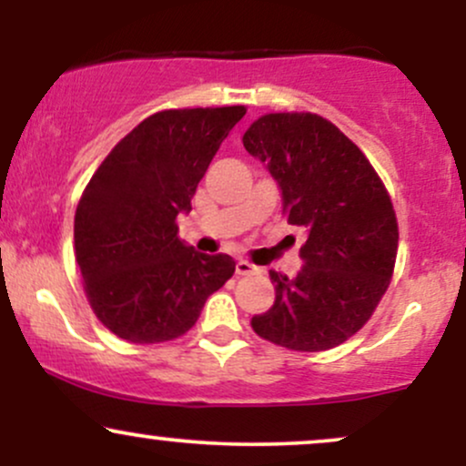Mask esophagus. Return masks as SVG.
<instances>
[{
	"label": "esophagus",
	"mask_w": 466,
	"mask_h": 466,
	"mask_svg": "<svg viewBox=\"0 0 466 466\" xmlns=\"http://www.w3.org/2000/svg\"><path fill=\"white\" fill-rule=\"evenodd\" d=\"M254 271H256V267L248 263V260H238V263H237V274L238 276H249V274H254Z\"/></svg>",
	"instance_id": "obj_1"
}]
</instances>
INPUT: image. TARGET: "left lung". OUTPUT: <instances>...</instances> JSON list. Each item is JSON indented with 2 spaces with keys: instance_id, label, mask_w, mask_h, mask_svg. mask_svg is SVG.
Wrapping results in <instances>:
<instances>
[{
  "instance_id": "obj_1",
  "label": "left lung",
  "mask_w": 466,
  "mask_h": 466,
  "mask_svg": "<svg viewBox=\"0 0 466 466\" xmlns=\"http://www.w3.org/2000/svg\"><path fill=\"white\" fill-rule=\"evenodd\" d=\"M243 147L280 186L287 221L309 232L300 274L269 271L274 307L254 315L251 329L289 350L335 349L372 318L392 280V199L361 148L318 114L260 116Z\"/></svg>"
}]
</instances>
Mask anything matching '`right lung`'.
<instances>
[{"instance_id":"add662e5","label":"right lung","mask_w":466,"mask_h":466,"mask_svg":"<svg viewBox=\"0 0 466 466\" xmlns=\"http://www.w3.org/2000/svg\"><path fill=\"white\" fill-rule=\"evenodd\" d=\"M243 105L166 109L111 148L74 217V254L96 318L131 344L177 339L208 296L232 278V256L199 254L177 237V217Z\"/></svg>"}]
</instances>
